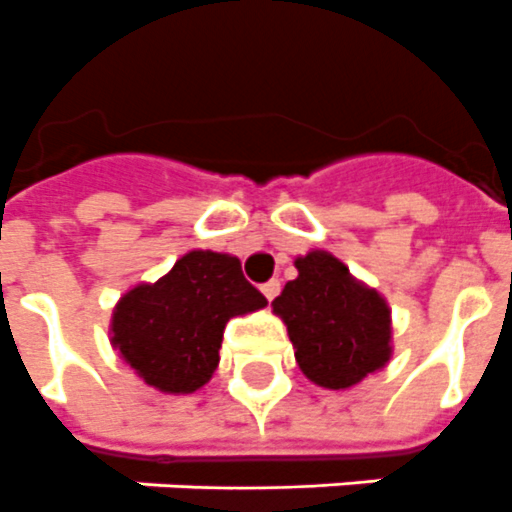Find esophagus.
<instances>
[{
	"mask_svg": "<svg viewBox=\"0 0 512 512\" xmlns=\"http://www.w3.org/2000/svg\"><path fill=\"white\" fill-rule=\"evenodd\" d=\"M261 293H264V296H267V301H272V298H275L277 293H280V280H269V282H264V285H261Z\"/></svg>",
	"mask_w": 512,
	"mask_h": 512,
	"instance_id": "obj_1",
	"label": "esophagus"
}]
</instances>
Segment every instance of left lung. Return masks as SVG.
Here are the masks:
<instances>
[{
    "instance_id": "obj_1",
    "label": "left lung",
    "mask_w": 512,
    "mask_h": 512,
    "mask_svg": "<svg viewBox=\"0 0 512 512\" xmlns=\"http://www.w3.org/2000/svg\"><path fill=\"white\" fill-rule=\"evenodd\" d=\"M298 277L272 301L288 325L296 362L325 388H351L391 359V309L375 288L351 275L333 253L296 259Z\"/></svg>"
}]
</instances>
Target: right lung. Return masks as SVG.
Segmentation results:
<instances>
[{
	"label": "right lung",
	"mask_w": 512,
	"mask_h": 512,
	"mask_svg": "<svg viewBox=\"0 0 512 512\" xmlns=\"http://www.w3.org/2000/svg\"><path fill=\"white\" fill-rule=\"evenodd\" d=\"M264 306L267 298L245 280L240 259L190 251L161 280L140 282L121 296L110 343L147 386L192 394L219 365L224 325Z\"/></svg>",
	"instance_id": "right-lung-1"
}]
</instances>
